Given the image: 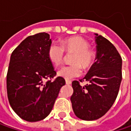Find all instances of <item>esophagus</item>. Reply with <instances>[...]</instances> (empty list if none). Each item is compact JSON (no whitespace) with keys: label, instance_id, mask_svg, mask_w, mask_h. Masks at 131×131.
Returning <instances> with one entry per match:
<instances>
[{"label":"esophagus","instance_id":"1","mask_svg":"<svg viewBox=\"0 0 131 131\" xmlns=\"http://www.w3.org/2000/svg\"><path fill=\"white\" fill-rule=\"evenodd\" d=\"M72 81L70 80H66V84H67V85H70V84H71Z\"/></svg>","mask_w":131,"mask_h":131}]
</instances>
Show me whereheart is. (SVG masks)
<instances>
[{"mask_svg": "<svg viewBox=\"0 0 131 131\" xmlns=\"http://www.w3.org/2000/svg\"><path fill=\"white\" fill-rule=\"evenodd\" d=\"M88 41L79 36L66 38L62 40L61 45L52 42L49 45L48 56L52 64L59 66L64 58V51L67 53H72L71 63L72 64L60 68L58 75L67 80L80 76L83 69H88L93 64L96 59V52L91 48Z\"/></svg>", "mask_w": 131, "mask_h": 131, "instance_id": "obj_1", "label": "heart"}]
</instances>
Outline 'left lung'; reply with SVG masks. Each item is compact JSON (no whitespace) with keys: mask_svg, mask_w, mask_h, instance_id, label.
<instances>
[{"mask_svg":"<svg viewBox=\"0 0 131 131\" xmlns=\"http://www.w3.org/2000/svg\"><path fill=\"white\" fill-rule=\"evenodd\" d=\"M97 54L95 62L85 77V86L72 83L70 97L77 117L92 121L103 117L114 104L122 81V58L116 48L105 37L95 34Z\"/></svg>","mask_w":131,"mask_h":131,"instance_id":"left-lung-1","label":"left lung"}]
</instances>
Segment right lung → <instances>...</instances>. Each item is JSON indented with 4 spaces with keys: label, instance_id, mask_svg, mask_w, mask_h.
<instances>
[{
    "label": "right lung",
    "instance_id": "obj_1",
    "mask_svg": "<svg viewBox=\"0 0 131 131\" xmlns=\"http://www.w3.org/2000/svg\"><path fill=\"white\" fill-rule=\"evenodd\" d=\"M51 43L48 34L39 33L25 39L11 55L6 76L9 104L21 119L28 122L48 117L60 89L65 85L61 77L51 81L56 75L48 56Z\"/></svg>",
    "mask_w": 131,
    "mask_h": 131
}]
</instances>
